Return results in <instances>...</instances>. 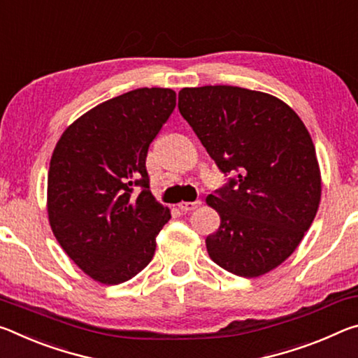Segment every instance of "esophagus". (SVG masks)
Here are the masks:
<instances>
[{
  "instance_id": "1",
  "label": "esophagus",
  "mask_w": 358,
  "mask_h": 358,
  "mask_svg": "<svg viewBox=\"0 0 358 358\" xmlns=\"http://www.w3.org/2000/svg\"><path fill=\"white\" fill-rule=\"evenodd\" d=\"M200 204H201V200H196V201H182V203H179L178 206L180 210H182V213H189V210L196 209Z\"/></svg>"
}]
</instances>
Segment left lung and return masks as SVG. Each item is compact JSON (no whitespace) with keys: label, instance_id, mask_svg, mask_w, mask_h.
I'll return each mask as SVG.
<instances>
[{"label":"left lung","instance_id":"1","mask_svg":"<svg viewBox=\"0 0 358 358\" xmlns=\"http://www.w3.org/2000/svg\"><path fill=\"white\" fill-rule=\"evenodd\" d=\"M179 113L225 176L206 201L220 215L206 238L213 262L243 278L289 259L320 203L313 139L295 110L276 96L231 85L179 92Z\"/></svg>","mask_w":358,"mask_h":358}]
</instances>
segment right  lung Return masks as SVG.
<instances>
[{"mask_svg":"<svg viewBox=\"0 0 358 358\" xmlns=\"http://www.w3.org/2000/svg\"><path fill=\"white\" fill-rule=\"evenodd\" d=\"M176 108L171 89L110 98L66 128L47 178V213L57 241L92 279L122 284L149 265L171 219L152 196L145 157Z\"/></svg>","mask_w":358,"mask_h":358,"instance_id":"right-lung-1","label":"right lung"}]
</instances>
